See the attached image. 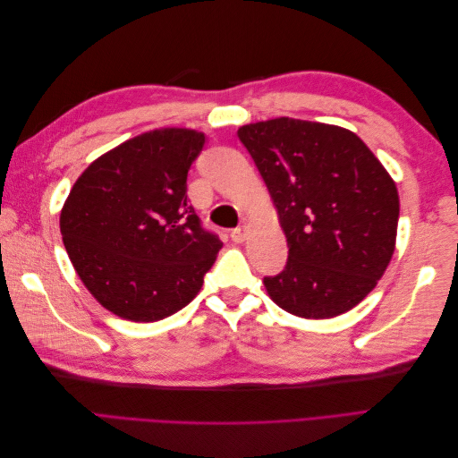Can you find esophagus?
I'll return each instance as SVG.
<instances>
[{
  "label": "esophagus",
  "mask_w": 458,
  "mask_h": 458,
  "mask_svg": "<svg viewBox=\"0 0 458 458\" xmlns=\"http://www.w3.org/2000/svg\"><path fill=\"white\" fill-rule=\"evenodd\" d=\"M246 237H248V227L246 225H239L237 229L231 231V239L234 242H244Z\"/></svg>",
  "instance_id": "1"
}]
</instances>
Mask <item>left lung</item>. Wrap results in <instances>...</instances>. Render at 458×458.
Segmentation results:
<instances>
[{
    "instance_id": "left-lung-1",
    "label": "left lung",
    "mask_w": 458,
    "mask_h": 458,
    "mask_svg": "<svg viewBox=\"0 0 458 458\" xmlns=\"http://www.w3.org/2000/svg\"><path fill=\"white\" fill-rule=\"evenodd\" d=\"M266 182L288 242L286 267L263 284L284 311L330 318L355 308L395 250V182L359 137L296 118L237 131Z\"/></svg>"
}]
</instances>
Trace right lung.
<instances>
[{"label": "right lung", "instance_id": "right-lung-1", "mask_svg": "<svg viewBox=\"0 0 458 458\" xmlns=\"http://www.w3.org/2000/svg\"><path fill=\"white\" fill-rule=\"evenodd\" d=\"M204 133L152 130L84 170L61 210L72 266L105 310L152 323L183 310L221 250L187 199V174Z\"/></svg>", "mask_w": 458, "mask_h": 458}]
</instances>
